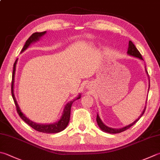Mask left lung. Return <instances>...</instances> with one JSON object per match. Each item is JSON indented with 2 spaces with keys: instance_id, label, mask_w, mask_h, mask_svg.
<instances>
[{
  "instance_id": "1",
  "label": "left lung",
  "mask_w": 160,
  "mask_h": 160,
  "mask_svg": "<svg viewBox=\"0 0 160 160\" xmlns=\"http://www.w3.org/2000/svg\"><path fill=\"white\" fill-rule=\"evenodd\" d=\"M128 54L129 56H134V57H136V58H139L141 60H143L142 58V56H141V54L140 53V52H138V49H137V47H135V45L133 44L132 41H129V46H128ZM147 72V71H146ZM148 74V72H147ZM149 88H150V82H149ZM145 110H146V107L144 108V109L142 113L141 114V116L138 118L134 121L131 124H129L127 126H125V127H123L122 128H118V129H116V128H111L109 127H107V125H105L102 121L100 119V118H99L98 113L97 115V122H98V125H99V128H100L102 131H104L105 132H107V133H110V134H117V133H120V132H122L123 131H125L126 129H129V128H131L132 125H134L135 123H136L138 120L140 119V118L143 116V114L145 112Z\"/></svg>"
}]
</instances>
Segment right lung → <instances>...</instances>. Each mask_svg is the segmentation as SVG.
<instances>
[{"label":"right lung","mask_w":160,"mask_h":160,"mask_svg":"<svg viewBox=\"0 0 160 160\" xmlns=\"http://www.w3.org/2000/svg\"><path fill=\"white\" fill-rule=\"evenodd\" d=\"M45 33H46V31L44 32H34L33 34L31 35V37H30L28 40H26L25 44L23 47V49L22 50V52H24L27 48H28L30 44H32V42H37L39 40L42 36H43ZM17 60H16V61L14 63V67H13V73H12V98L14 99L15 106H16L17 108V113L19 114L21 118H22L24 122H26L28 125L31 126L32 128L35 129L36 131L38 132H44V133H58V132H61L62 130L67 128V126L68 125V123L70 122V111H71V107H72V104L73 103L74 101L76 100V99H80L81 98V95H79L78 97L74 99V100L70 101V102L65 105L64 111H63V113L58 122L52 123V124H38V123H35L34 122L30 120L28 118H27L26 116L24 115V114L22 112L20 108L19 107V105L17 104V102L15 99L14 97V74H15V70H16V65H17Z\"/></svg>","instance_id":"add662e5"}]
</instances>
